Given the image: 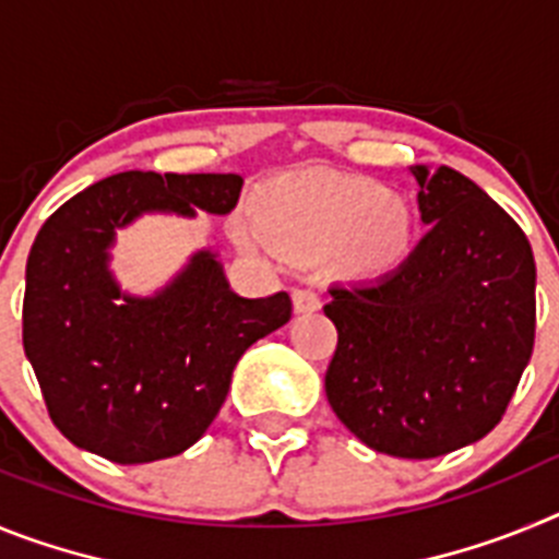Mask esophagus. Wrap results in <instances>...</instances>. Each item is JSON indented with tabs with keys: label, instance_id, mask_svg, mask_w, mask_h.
Instances as JSON below:
<instances>
[{
	"label": "esophagus",
	"instance_id": "esophagus-1",
	"mask_svg": "<svg viewBox=\"0 0 559 559\" xmlns=\"http://www.w3.org/2000/svg\"><path fill=\"white\" fill-rule=\"evenodd\" d=\"M322 308V296L313 288H296L294 290V310L296 313H313Z\"/></svg>",
	"mask_w": 559,
	"mask_h": 559
}]
</instances>
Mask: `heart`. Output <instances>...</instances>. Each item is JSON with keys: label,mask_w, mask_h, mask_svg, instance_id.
<instances>
[{"label": "heart", "mask_w": 559, "mask_h": 559, "mask_svg": "<svg viewBox=\"0 0 559 559\" xmlns=\"http://www.w3.org/2000/svg\"><path fill=\"white\" fill-rule=\"evenodd\" d=\"M260 224L285 249L328 254L347 246L349 260L364 271L386 269L412 237L408 206L372 181L335 173H308L280 181L260 195ZM235 235L249 249H263L265 233L240 218Z\"/></svg>", "instance_id": "obj_1"}]
</instances>
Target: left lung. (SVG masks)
<instances>
[{
  "mask_svg": "<svg viewBox=\"0 0 559 559\" xmlns=\"http://www.w3.org/2000/svg\"><path fill=\"white\" fill-rule=\"evenodd\" d=\"M426 237L374 283L333 285L335 417L378 453L445 456L487 437L535 347V257L467 176L414 167Z\"/></svg>",
  "mask_w": 559,
  "mask_h": 559,
  "instance_id": "obj_1",
  "label": "left lung"
}]
</instances>
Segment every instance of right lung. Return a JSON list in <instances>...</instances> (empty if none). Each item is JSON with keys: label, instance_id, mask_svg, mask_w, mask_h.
I'll return each instance as SVG.
<instances>
[{"label": "right lung", "instance_id": "right-lung-1", "mask_svg": "<svg viewBox=\"0 0 559 559\" xmlns=\"http://www.w3.org/2000/svg\"><path fill=\"white\" fill-rule=\"evenodd\" d=\"M240 187L235 173L128 170L44 221L27 257L22 341L49 419L72 445L117 464L187 451L224 406L240 355L290 319L285 290L231 294L210 251L153 299L120 294L106 269L114 229L136 215H226Z\"/></svg>", "mask_w": 559, "mask_h": 559}]
</instances>
